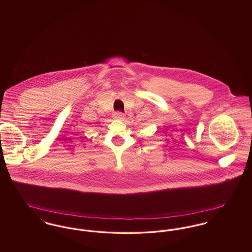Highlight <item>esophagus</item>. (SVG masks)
I'll return each instance as SVG.
<instances>
[{"mask_svg": "<svg viewBox=\"0 0 252 252\" xmlns=\"http://www.w3.org/2000/svg\"><path fill=\"white\" fill-rule=\"evenodd\" d=\"M113 118L118 119V120H122V119L125 118V115L123 113H121V112H114L113 113Z\"/></svg>", "mask_w": 252, "mask_h": 252, "instance_id": "34e87169", "label": "esophagus"}]
</instances>
